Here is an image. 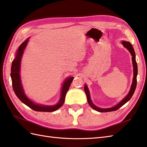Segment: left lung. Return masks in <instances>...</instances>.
<instances>
[{"instance_id":"left-lung-1","label":"left lung","mask_w":147,"mask_h":147,"mask_svg":"<svg viewBox=\"0 0 147 147\" xmlns=\"http://www.w3.org/2000/svg\"><path fill=\"white\" fill-rule=\"evenodd\" d=\"M121 44H123L125 47H126L128 51L130 53L131 55L132 56V64H133V67H134V78H133V81H132V83L131 85V88L130 90H129L128 93L127 94V96H126L123 100L120 102V103H118L117 105L114 106V107H111V108H102L96 107V105H94L93 102H92L91 100V97H90V91L88 90V88L87 85L85 84H84V91L85 93L86 94L87 96V100H88V103L90 105V107L94 109V110H96L98 112H109V111H113L117 110L118 109L121 107L123 105H124L126 103L130 100L131 98L132 97L133 94H134V92L135 91L136 87V76H137V74H138V67H137V64H136V57H135V53L134 47H133L131 44L129 43L128 41H125V40H122Z\"/></svg>"}]
</instances>
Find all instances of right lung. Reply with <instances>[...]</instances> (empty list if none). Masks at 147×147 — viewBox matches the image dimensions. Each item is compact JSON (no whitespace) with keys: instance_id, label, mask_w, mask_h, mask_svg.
Listing matches in <instances>:
<instances>
[{"instance_id":"add662e5","label":"right lung","mask_w":147,"mask_h":147,"mask_svg":"<svg viewBox=\"0 0 147 147\" xmlns=\"http://www.w3.org/2000/svg\"><path fill=\"white\" fill-rule=\"evenodd\" d=\"M30 37H28L20 44L16 54V57L13 60L11 66V76L12 79L13 90L16 96L23 103H24L27 107H29L33 110L36 111H44V112H52L57 110L60 107H62L65 100L67 91L69 88L70 85L72 83L74 77H68L64 81L62 86V89L61 91V96L57 103L54 105H44L41 104H36L34 102L30 100L26 96L25 92L24 91L22 84L20 79V62H21L22 54L24 51L26 49L27 44L29 42Z\"/></svg>"}]
</instances>
